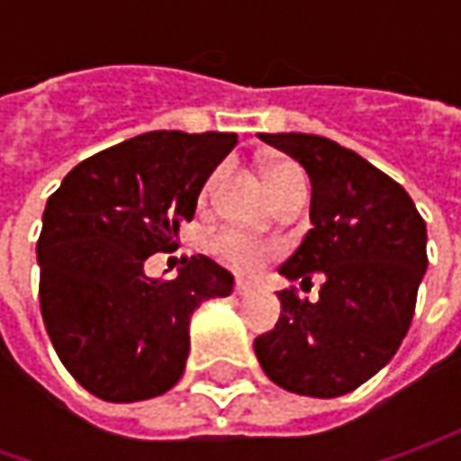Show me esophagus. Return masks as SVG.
<instances>
[{
    "mask_svg": "<svg viewBox=\"0 0 461 461\" xmlns=\"http://www.w3.org/2000/svg\"><path fill=\"white\" fill-rule=\"evenodd\" d=\"M251 290H254V285L249 279H236V285H233V293L236 294H249Z\"/></svg>",
    "mask_w": 461,
    "mask_h": 461,
    "instance_id": "esophagus-1",
    "label": "esophagus"
}]
</instances>
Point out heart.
<instances>
[{"label":"heart","mask_w":461,"mask_h":461,"mask_svg":"<svg viewBox=\"0 0 461 461\" xmlns=\"http://www.w3.org/2000/svg\"><path fill=\"white\" fill-rule=\"evenodd\" d=\"M267 185L272 189V197L279 200L285 192H290L293 186L297 185H305V176H303V168L293 164V161H275V164H269L267 167ZM222 176V168H215L210 176H207V182L203 186V194H200V200L203 203H210V197H212V192H215V186L221 182ZM212 251L222 258V261H228L230 267H239V269H257L258 264L264 261V258L272 254V246L267 243V240H258L254 236H246V233H240V230H233V228H222L218 230L215 236H212Z\"/></svg>","instance_id":"b5f03b06"}]
</instances>
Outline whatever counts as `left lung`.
Instances as JSON below:
<instances>
[{
	"mask_svg": "<svg viewBox=\"0 0 461 461\" xmlns=\"http://www.w3.org/2000/svg\"><path fill=\"white\" fill-rule=\"evenodd\" d=\"M312 185V228L279 272L310 282L323 272L318 303L294 287L276 293L282 315L254 341L267 377L297 395L339 398L377 375L402 344L426 272V221L411 194L336 140L310 133H258Z\"/></svg>",
	"mask_w": 461,
	"mask_h": 461,
	"instance_id": "left-lung-1",
	"label": "left lung"
}]
</instances>
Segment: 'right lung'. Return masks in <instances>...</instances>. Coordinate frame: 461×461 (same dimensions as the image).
Returning a JSON list of instances; mask_svg holds the SVG:
<instances>
[{
	"mask_svg": "<svg viewBox=\"0 0 461 461\" xmlns=\"http://www.w3.org/2000/svg\"><path fill=\"white\" fill-rule=\"evenodd\" d=\"M236 133L153 131L95 153L48 197L38 239L41 312L53 348L84 390L110 402L171 390L189 354V318L233 293L212 258H186L174 279L143 261L176 249L200 189Z\"/></svg>",
	"mask_w": 461,
	"mask_h": 461,
	"instance_id": "right-lung-1",
	"label": "right lung"
}]
</instances>
